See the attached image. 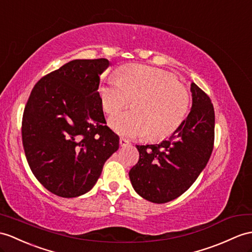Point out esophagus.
I'll return each instance as SVG.
<instances>
[{
	"label": "esophagus",
	"mask_w": 252,
	"mask_h": 252,
	"mask_svg": "<svg viewBox=\"0 0 252 252\" xmlns=\"http://www.w3.org/2000/svg\"><path fill=\"white\" fill-rule=\"evenodd\" d=\"M130 144V142L128 140H126L125 138H120V145L122 147H125V146H128Z\"/></svg>",
	"instance_id": "esophagus-1"
}]
</instances>
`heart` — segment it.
Wrapping results in <instances>:
<instances>
[{"label":"heart","mask_w":252,"mask_h":252,"mask_svg":"<svg viewBox=\"0 0 252 252\" xmlns=\"http://www.w3.org/2000/svg\"><path fill=\"white\" fill-rule=\"evenodd\" d=\"M102 108L114 114L129 105L133 110L112 116L109 124L124 137L161 140L182 123L189 96L184 85L167 71L144 65H129L120 70V79L109 78L99 88Z\"/></svg>","instance_id":"heart-1"}]
</instances>
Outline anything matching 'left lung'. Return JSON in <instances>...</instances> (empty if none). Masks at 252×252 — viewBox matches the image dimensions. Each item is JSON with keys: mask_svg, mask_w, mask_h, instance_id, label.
I'll list each match as a JSON object with an SVG mask.
<instances>
[{"mask_svg": "<svg viewBox=\"0 0 252 252\" xmlns=\"http://www.w3.org/2000/svg\"><path fill=\"white\" fill-rule=\"evenodd\" d=\"M191 110L168 140L159 144L136 145L139 161L129 171L136 192L153 203L179 198L206 167L213 152L215 112L213 103L191 82Z\"/></svg>", "mask_w": 252, "mask_h": 252, "instance_id": "8db88e82", "label": "left lung"}]
</instances>
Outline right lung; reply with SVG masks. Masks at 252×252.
I'll use <instances>...</instances> for the list:
<instances>
[{"instance_id": "obj_1", "label": "right lung", "mask_w": 252, "mask_h": 252, "mask_svg": "<svg viewBox=\"0 0 252 252\" xmlns=\"http://www.w3.org/2000/svg\"><path fill=\"white\" fill-rule=\"evenodd\" d=\"M107 59L73 60L35 84L22 119V143L36 179L62 198L87 193L120 138L106 125L98 88Z\"/></svg>"}]
</instances>
